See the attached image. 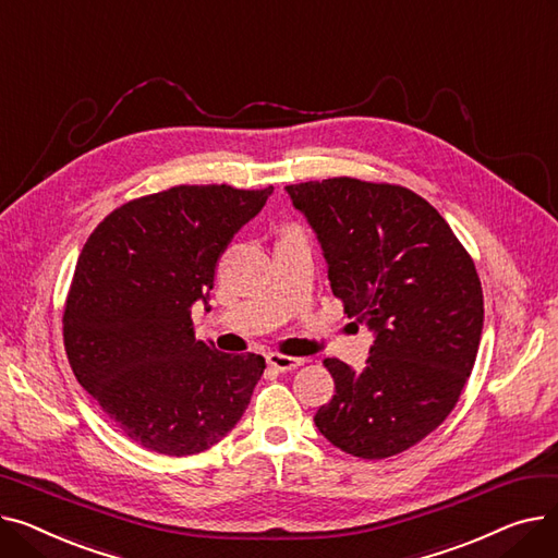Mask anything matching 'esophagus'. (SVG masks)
I'll use <instances>...</instances> for the list:
<instances>
[{"label":"esophagus","mask_w":558,"mask_h":558,"mask_svg":"<svg viewBox=\"0 0 558 558\" xmlns=\"http://www.w3.org/2000/svg\"><path fill=\"white\" fill-rule=\"evenodd\" d=\"M305 360L301 357H289V355H280V353H269L267 355V364L278 371V373H289V371H296L299 366H303Z\"/></svg>","instance_id":"esophagus-1"}]
</instances>
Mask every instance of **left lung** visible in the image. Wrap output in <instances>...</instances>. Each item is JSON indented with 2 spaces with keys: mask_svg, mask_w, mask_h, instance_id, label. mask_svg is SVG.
I'll use <instances>...</instances> for the list:
<instances>
[{
  "mask_svg": "<svg viewBox=\"0 0 558 558\" xmlns=\"http://www.w3.org/2000/svg\"><path fill=\"white\" fill-rule=\"evenodd\" d=\"M284 190L316 232L343 312L375 332L364 371L324 360L337 393L314 423L353 457L400 454L448 418L475 366L484 326L475 262L402 185L337 175Z\"/></svg>",
  "mask_w": 558,
  "mask_h": 558,
  "instance_id": "left-lung-1",
  "label": "left lung"
}]
</instances>
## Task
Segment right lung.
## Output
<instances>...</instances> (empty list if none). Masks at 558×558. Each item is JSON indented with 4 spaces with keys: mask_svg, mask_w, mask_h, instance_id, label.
Returning <instances> with one entry per match:
<instances>
[{
    "mask_svg": "<svg viewBox=\"0 0 558 558\" xmlns=\"http://www.w3.org/2000/svg\"><path fill=\"white\" fill-rule=\"evenodd\" d=\"M271 192L175 185L120 205L87 238L63 312L65 353L137 446L198 454L246 412L264 357L198 341L190 307L208 301L221 253Z\"/></svg>",
    "mask_w": 558,
    "mask_h": 558,
    "instance_id": "add662e5",
    "label": "right lung"
}]
</instances>
